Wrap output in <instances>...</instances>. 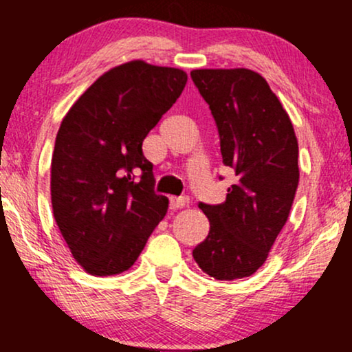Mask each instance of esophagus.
Here are the masks:
<instances>
[{
	"label": "esophagus",
	"mask_w": 352,
	"mask_h": 352,
	"mask_svg": "<svg viewBox=\"0 0 352 352\" xmlns=\"http://www.w3.org/2000/svg\"><path fill=\"white\" fill-rule=\"evenodd\" d=\"M168 205H170V210H180L187 205V199H170Z\"/></svg>",
	"instance_id": "esophagus-1"
}]
</instances>
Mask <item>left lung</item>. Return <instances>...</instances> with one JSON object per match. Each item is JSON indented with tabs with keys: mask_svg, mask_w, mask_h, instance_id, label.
I'll return each mask as SVG.
<instances>
[{
	"mask_svg": "<svg viewBox=\"0 0 352 352\" xmlns=\"http://www.w3.org/2000/svg\"><path fill=\"white\" fill-rule=\"evenodd\" d=\"M190 76L215 119L223 164L236 175L223 204H199L210 232L193 258L215 280L252 276L285 227L300 182L293 124L258 72L195 69Z\"/></svg>",
	"mask_w": 352,
	"mask_h": 352,
	"instance_id": "8db88e82",
	"label": "left lung"
}]
</instances>
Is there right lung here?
<instances>
[{"label": "right lung", "mask_w": 352, "mask_h": 352, "mask_svg": "<svg viewBox=\"0 0 352 352\" xmlns=\"http://www.w3.org/2000/svg\"><path fill=\"white\" fill-rule=\"evenodd\" d=\"M185 84L184 71L131 60L100 76L60 122L52 213L72 256L94 276L131 268L167 213L142 142Z\"/></svg>", "instance_id": "add662e5"}]
</instances>
